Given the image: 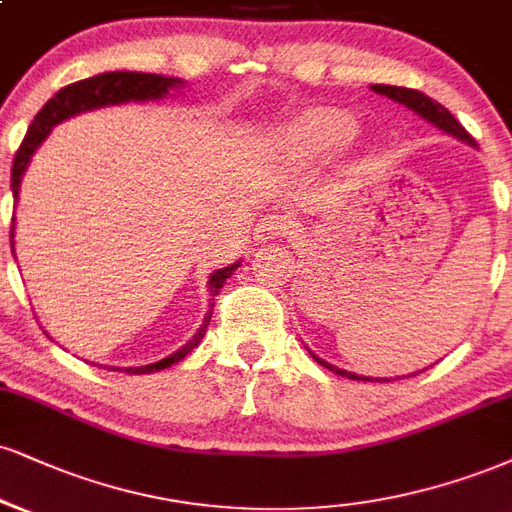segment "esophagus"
<instances>
[{"mask_svg":"<svg viewBox=\"0 0 512 512\" xmlns=\"http://www.w3.org/2000/svg\"><path fill=\"white\" fill-rule=\"evenodd\" d=\"M288 231H291V221L283 217V214H267V217L257 221L255 240L257 243H267V240L279 238Z\"/></svg>","mask_w":512,"mask_h":512,"instance_id":"obj_1","label":"esophagus"}]
</instances>
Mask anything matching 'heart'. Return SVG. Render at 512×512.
I'll return each mask as SVG.
<instances>
[{"label":"heart","instance_id":"heart-1","mask_svg":"<svg viewBox=\"0 0 512 512\" xmlns=\"http://www.w3.org/2000/svg\"><path fill=\"white\" fill-rule=\"evenodd\" d=\"M357 133V121L341 109H315L300 116L288 128L286 140L300 155H324L336 147L348 145Z\"/></svg>","mask_w":512,"mask_h":512}]
</instances>
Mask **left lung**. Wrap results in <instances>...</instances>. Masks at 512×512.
<instances>
[{"label": "left lung", "mask_w": 512, "mask_h": 512, "mask_svg": "<svg viewBox=\"0 0 512 512\" xmlns=\"http://www.w3.org/2000/svg\"><path fill=\"white\" fill-rule=\"evenodd\" d=\"M374 92H379V95H386L389 100L398 102V104H405V107L412 109L415 114H420L422 119H427L429 123H434L436 128H441V131H446L448 135H455L458 140H463V143L467 145H477L474 143V138L470 133L465 131L463 126H460V121L455 119V116L448 112L446 107H441L439 102L432 100V97H427L424 92L420 90H410V88H398V85H372ZM310 355L315 357V360L319 362V365L331 369V372L341 374V377H348V379H357V381H374L369 377H357V374L353 372H346V369H338L334 365H329V362L322 360V357H317L315 353L310 350ZM417 374V372H415ZM415 374H408V377H415ZM377 381H389V379H377Z\"/></svg>", "instance_id": "obj_1"}]
</instances>
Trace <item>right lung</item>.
Masks as SVG:
<instances>
[{
    "label": "right lung",
    "instance_id": "add662e5",
    "mask_svg": "<svg viewBox=\"0 0 512 512\" xmlns=\"http://www.w3.org/2000/svg\"><path fill=\"white\" fill-rule=\"evenodd\" d=\"M183 85V80L178 78H164L157 76V73H138V71H109V73H100V76H92L85 80H78V83L66 85L61 88L57 95L49 100L45 107L40 109L38 116H35L33 123H30L26 138H23L21 147H18L16 157H14V166H11V193H14V202L18 200V188H21V178L23 171L28 169L30 159H33L35 150L42 145V140L47 138L49 131L61 121L71 119L80 112H92V109L100 107H112V104H123V102H145V100H162V97L169 95L171 88H178ZM14 221L11 219V248H14ZM14 252V250H11ZM240 264H231V267L217 269L212 276H209V293L217 295L224 286L226 279L236 272ZM212 307L209 305V312L205 315V322H202L197 334L190 338L183 348H178L176 353H171L164 360L152 362V365H143V367H112L114 372H128V374H150V372H159V369H166L171 365H176L178 360H183L190 350H193L197 343L205 338L207 324L212 319Z\"/></svg>",
    "mask_w": 512,
    "mask_h": 512
}]
</instances>
